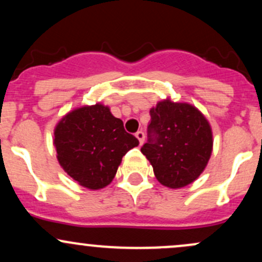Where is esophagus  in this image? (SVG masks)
<instances>
[{
  "instance_id": "esophagus-1",
  "label": "esophagus",
  "mask_w": 262,
  "mask_h": 262,
  "mask_svg": "<svg viewBox=\"0 0 262 262\" xmlns=\"http://www.w3.org/2000/svg\"><path fill=\"white\" fill-rule=\"evenodd\" d=\"M135 137H137L138 140H139L140 145H143L144 139H145V134H144L141 130H139V132H137V133H135Z\"/></svg>"
}]
</instances>
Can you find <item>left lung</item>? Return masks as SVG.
Masks as SVG:
<instances>
[{
	"label": "left lung",
	"instance_id": "1",
	"mask_svg": "<svg viewBox=\"0 0 262 262\" xmlns=\"http://www.w3.org/2000/svg\"><path fill=\"white\" fill-rule=\"evenodd\" d=\"M148 143L141 148L161 185L182 188L200 177L213 150L209 122L186 102L162 100L150 110Z\"/></svg>",
	"mask_w": 262,
	"mask_h": 262
}]
</instances>
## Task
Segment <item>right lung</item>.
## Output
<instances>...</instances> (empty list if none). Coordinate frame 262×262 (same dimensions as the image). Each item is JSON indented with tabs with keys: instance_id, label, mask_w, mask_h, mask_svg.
I'll list each match as a JSON object with an SVG mask.
<instances>
[{
	"instance_id": "right-lung-1",
	"label": "right lung",
	"mask_w": 262,
	"mask_h": 262,
	"mask_svg": "<svg viewBox=\"0 0 262 262\" xmlns=\"http://www.w3.org/2000/svg\"><path fill=\"white\" fill-rule=\"evenodd\" d=\"M53 143L60 166L89 189L110 185L123 156L139 145V140L125 132L122 119L102 103L66 113L55 125Z\"/></svg>"
}]
</instances>
